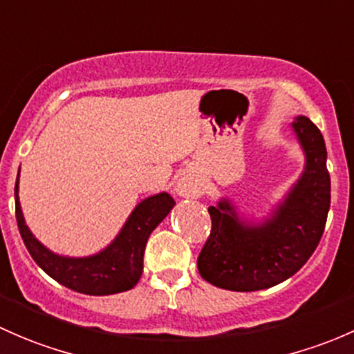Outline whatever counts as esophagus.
I'll use <instances>...</instances> for the list:
<instances>
[{
  "label": "esophagus",
  "mask_w": 354,
  "mask_h": 354,
  "mask_svg": "<svg viewBox=\"0 0 354 354\" xmlns=\"http://www.w3.org/2000/svg\"><path fill=\"white\" fill-rule=\"evenodd\" d=\"M174 191H176L177 196H180V198H185V199H196V198H201L203 196L201 184H199L196 178H192L189 176H184V177L178 178L176 187H174Z\"/></svg>",
  "instance_id": "1"
}]
</instances>
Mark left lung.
Returning a JSON list of instances; mask_svg holds the SVG:
<instances>
[{
    "instance_id": "1",
    "label": "left lung",
    "mask_w": 354,
    "mask_h": 354,
    "mask_svg": "<svg viewBox=\"0 0 354 354\" xmlns=\"http://www.w3.org/2000/svg\"><path fill=\"white\" fill-rule=\"evenodd\" d=\"M305 155L304 172L268 216L247 218L221 198L207 207L213 228L198 257L203 279L230 291H257L291 278L320 242L330 207L327 150L305 115L291 122Z\"/></svg>"
}]
</instances>
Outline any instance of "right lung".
Returning <instances> with one entry per match:
<instances>
[{"label": "right lung", "mask_w": 354, "mask_h": 354, "mask_svg": "<svg viewBox=\"0 0 354 354\" xmlns=\"http://www.w3.org/2000/svg\"><path fill=\"white\" fill-rule=\"evenodd\" d=\"M18 178L20 170L15 184V214L18 230L32 259L44 272L63 286L93 297L122 293L136 286L143 274V254L148 236L176 206L169 192L148 196L131 211L126 223L107 247L85 257L61 256L35 239L25 223L18 198Z\"/></svg>", "instance_id": "add662e5"}]
</instances>
